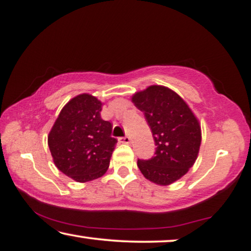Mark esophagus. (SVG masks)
Returning a JSON list of instances; mask_svg holds the SVG:
<instances>
[{"instance_id":"esophagus-1","label":"esophagus","mask_w":251,"mask_h":251,"mask_svg":"<svg viewBox=\"0 0 251 251\" xmlns=\"http://www.w3.org/2000/svg\"><path fill=\"white\" fill-rule=\"evenodd\" d=\"M130 141H131V138H130L129 136L119 138V143H121V144H129Z\"/></svg>"}]
</instances>
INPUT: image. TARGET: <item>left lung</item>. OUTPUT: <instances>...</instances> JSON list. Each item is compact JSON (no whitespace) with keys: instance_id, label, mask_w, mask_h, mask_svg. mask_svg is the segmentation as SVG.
Wrapping results in <instances>:
<instances>
[{"instance_id":"8db88e82","label":"left lung","mask_w":251,"mask_h":251,"mask_svg":"<svg viewBox=\"0 0 251 251\" xmlns=\"http://www.w3.org/2000/svg\"><path fill=\"white\" fill-rule=\"evenodd\" d=\"M131 100L144 112L156 145L154 157L138 159V168L151 182L169 186L181 179L198 157L201 144L198 119L183 99L165 86L147 87Z\"/></svg>"}]
</instances>
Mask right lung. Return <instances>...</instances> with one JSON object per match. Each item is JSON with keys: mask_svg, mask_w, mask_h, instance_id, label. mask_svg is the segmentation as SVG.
I'll return each mask as SVG.
<instances>
[{"mask_svg": "<svg viewBox=\"0 0 251 251\" xmlns=\"http://www.w3.org/2000/svg\"><path fill=\"white\" fill-rule=\"evenodd\" d=\"M103 103L80 94L61 110L47 137L53 162L77 182L104 176L118 140L111 136L112 123L100 118Z\"/></svg>", "mask_w": 251, "mask_h": 251, "instance_id": "1", "label": "right lung"}]
</instances>
